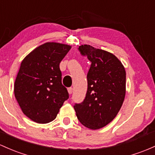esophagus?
Here are the masks:
<instances>
[{"mask_svg": "<svg viewBox=\"0 0 155 155\" xmlns=\"http://www.w3.org/2000/svg\"><path fill=\"white\" fill-rule=\"evenodd\" d=\"M68 91L69 94H72L73 91H74V89H73L72 87H69V88H68Z\"/></svg>", "mask_w": 155, "mask_h": 155, "instance_id": "34e87169", "label": "esophagus"}]
</instances>
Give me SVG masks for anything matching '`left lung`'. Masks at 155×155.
<instances>
[{
	"label": "left lung",
	"mask_w": 155,
	"mask_h": 155,
	"mask_svg": "<svg viewBox=\"0 0 155 155\" xmlns=\"http://www.w3.org/2000/svg\"><path fill=\"white\" fill-rule=\"evenodd\" d=\"M91 64L87 75V91L74 107L80 123L91 130L102 128L112 121L121 107L126 93V71L111 53L89 45L78 48Z\"/></svg>",
	"instance_id": "obj_1"
}]
</instances>
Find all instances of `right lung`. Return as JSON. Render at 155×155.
I'll use <instances>...</instances> for the list:
<instances>
[{
  "label": "right lung",
  "mask_w": 155,
  "mask_h": 155,
  "mask_svg": "<svg viewBox=\"0 0 155 155\" xmlns=\"http://www.w3.org/2000/svg\"><path fill=\"white\" fill-rule=\"evenodd\" d=\"M71 48L46 42L22 61L15 82V96L24 115L36 123L54 120L68 99L67 88L62 84L59 63Z\"/></svg>",
  "instance_id": "obj_1"
}]
</instances>
